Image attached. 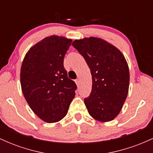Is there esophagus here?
<instances>
[{
    "mask_svg": "<svg viewBox=\"0 0 153 153\" xmlns=\"http://www.w3.org/2000/svg\"><path fill=\"white\" fill-rule=\"evenodd\" d=\"M75 82L77 85H79V84H80V80H79V79H76V80H75Z\"/></svg>",
    "mask_w": 153,
    "mask_h": 153,
    "instance_id": "34e87169",
    "label": "esophagus"
}]
</instances>
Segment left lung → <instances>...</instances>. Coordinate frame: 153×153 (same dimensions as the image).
I'll use <instances>...</instances> for the list:
<instances>
[{"label": "left lung", "mask_w": 153, "mask_h": 153, "mask_svg": "<svg viewBox=\"0 0 153 153\" xmlns=\"http://www.w3.org/2000/svg\"><path fill=\"white\" fill-rule=\"evenodd\" d=\"M85 59L92 75V89L84 103L93 118L109 122L119 114L128 94L129 71L122 52L99 38L72 44Z\"/></svg>", "instance_id": "1"}]
</instances>
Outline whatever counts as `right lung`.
<instances>
[{"label": "right lung", "mask_w": 153, "mask_h": 153, "mask_svg": "<svg viewBox=\"0 0 153 153\" xmlns=\"http://www.w3.org/2000/svg\"><path fill=\"white\" fill-rule=\"evenodd\" d=\"M72 40L50 36L32 47L21 68L23 94L33 111L45 122L65 117L77 85L68 77L64 57Z\"/></svg>", "instance_id": "1"}]
</instances>
